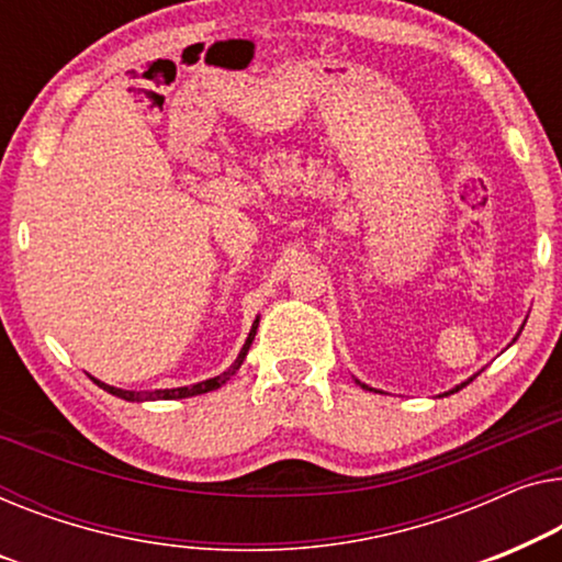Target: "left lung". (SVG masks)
Instances as JSON below:
<instances>
[{"instance_id":"left-lung-1","label":"left lung","mask_w":562,"mask_h":562,"mask_svg":"<svg viewBox=\"0 0 562 562\" xmlns=\"http://www.w3.org/2000/svg\"><path fill=\"white\" fill-rule=\"evenodd\" d=\"M473 376H476V374H473ZM473 376L469 379V382H473ZM357 382H359V379H357ZM469 382L458 384V386H456V390H450V392H446V394H453V392H458V390H463V386H465V384H469ZM359 384H361V382H359ZM361 386H363V390H371V386H367V384H361Z\"/></svg>"}]
</instances>
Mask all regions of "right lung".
<instances>
[{
    "instance_id": "1",
    "label": "right lung",
    "mask_w": 562,
    "mask_h": 562,
    "mask_svg": "<svg viewBox=\"0 0 562 562\" xmlns=\"http://www.w3.org/2000/svg\"><path fill=\"white\" fill-rule=\"evenodd\" d=\"M257 326H259V318L251 323V330H249V336H247V341H244V346H241V351H239V357H236V361L232 363V367H228L224 374H218V376H213V379H205V382H199V384H191V386H176V390H155V392H132V390H116V386H112V384H104V382H99V379H93V382H97L101 390L104 392H109V394H114V397H122V400H126V402H145V400H183V397H195V394H205V392H213V390H218V386H224L228 379H232L236 371H239V367L244 363V359H247V351H249V346H251V341H255V336H257Z\"/></svg>"
}]
</instances>
